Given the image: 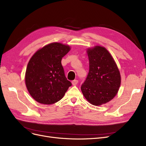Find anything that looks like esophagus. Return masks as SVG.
I'll list each match as a JSON object with an SVG mask.
<instances>
[{"instance_id": "esophagus-1", "label": "esophagus", "mask_w": 146, "mask_h": 146, "mask_svg": "<svg viewBox=\"0 0 146 146\" xmlns=\"http://www.w3.org/2000/svg\"><path fill=\"white\" fill-rule=\"evenodd\" d=\"M72 85H73L75 86V85H76L78 84V80H76V79H75V80H73V81L72 82Z\"/></svg>"}]
</instances>
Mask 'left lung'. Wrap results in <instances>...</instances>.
Segmentation results:
<instances>
[{"label": "left lung", "instance_id": "obj_1", "mask_svg": "<svg viewBox=\"0 0 146 146\" xmlns=\"http://www.w3.org/2000/svg\"><path fill=\"white\" fill-rule=\"evenodd\" d=\"M90 70L81 86L85 98L100 106L112 100L120 85V75L112 56L105 48L96 46L88 49Z\"/></svg>", "mask_w": 146, "mask_h": 146}]
</instances>
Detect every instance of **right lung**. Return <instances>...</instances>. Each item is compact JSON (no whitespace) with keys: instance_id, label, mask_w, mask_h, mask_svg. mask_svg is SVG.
I'll return each instance as SVG.
<instances>
[{"instance_id":"right-lung-1","label":"right lung","mask_w":146,"mask_h":146,"mask_svg":"<svg viewBox=\"0 0 146 146\" xmlns=\"http://www.w3.org/2000/svg\"><path fill=\"white\" fill-rule=\"evenodd\" d=\"M70 49L60 43H52L43 47L32 56L26 69V85L38 103L52 104L64 96L72 83L65 76L62 58Z\"/></svg>"}]
</instances>
